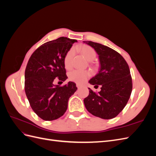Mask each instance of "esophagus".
<instances>
[{
  "instance_id": "esophagus-1",
  "label": "esophagus",
  "mask_w": 156,
  "mask_h": 156,
  "mask_svg": "<svg viewBox=\"0 0 156 156\" xmlns=\"http://www.w3.org/2000/svg\"><path fill=\"white\" fill-rule=\"evenodd\" d=\"M76 86H77V88H80L82 87V85H81V84H77Z\"/></svg>"
}]
</instances>
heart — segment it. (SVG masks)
Masks as SVG:
<instances>
[{"instance_id":"heart-1","label":"heart","mask_w":156,"mask_h":156,"mask_svg":"<svg viewBox=\"0 0 156 156\" xmlns=\"http://www.w3.org/2000/svg\"><path fill=\"white\" fill-rule=\"evenodd\" d=\"M81 53L87 60L92 61L96 56V52L91 47L88 45H83L79 48ZM74 49H69L64 58V64L65 68L69 69L72 67V58L74 55ZM90 77V73L87 71L75 69L69 73V79L72 81L78 84L85 83L87 79Z\"/></svg>"}]
</instances>
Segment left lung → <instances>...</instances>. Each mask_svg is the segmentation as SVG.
<instances>
[{
	"label": "left lung",
	"mask_w": 156,
	"mask_h": 156,
	"mask_svg": "<svg viewBox=\"0 0 156 156\" xmlns=\"http://www.w3.org/2000/svg\"><path fill=\"white\" fill-rule=\"evenodd\" d=\"M99 56V73L89 83L100 85L101 90L94 92L89 88V95L84 99L87 111L103 119H111L123 110L131 96L132 79L129 66L122 56L107 46L91 41H84Z\"/></svg>",
	"instance_id": "obj_1"
}]
</instances>
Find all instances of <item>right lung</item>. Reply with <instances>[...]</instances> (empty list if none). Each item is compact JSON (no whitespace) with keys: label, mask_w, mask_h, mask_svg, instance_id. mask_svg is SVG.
Instances as JSON below:
<instances>
[{"label":"right lung","mask_w":156,"mask_h":156,"mask_svg":"<svg viewBox=\"0 0 156 156\" xmlns=\"http://www.w3.org/2000/svg\"><path fill=\"white\" fill-rule=\"evenodd\" d=\"M76 40L66 37L40 46L30 57L25 73V90L30 107L41 119L51 121L62 116L68 108L69 98L77 88L69 81L64 86L54 84L56 79L68 78L64 58Z\"/></svg>","instance_id":"obj_1"}]
</instances>
